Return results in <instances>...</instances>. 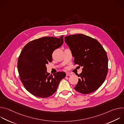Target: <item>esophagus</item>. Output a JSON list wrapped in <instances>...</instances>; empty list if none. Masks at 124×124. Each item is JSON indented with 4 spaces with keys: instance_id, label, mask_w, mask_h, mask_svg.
<instances>
[{
    "instance_id": "esophagus-1",
    "label": "esophagus",
    "mask_w": 124,
    "mask_h": 124,
    "mask_svg": "<svg viewBox=\"0 0 124 124\" xmlns=\"http://www.w3.org/2000/svg\"><path fill=\"white\" fill-rule=\"evenodd\" d=\"M66 74V76H70L73 75L72 73H69V72H67Z\"/></svg>"
}]
</instances>
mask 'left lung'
Returning <instances> with one entry per match:
<instances>
[{
  "instance_id": "left-lung-1",
  "label": "left lung",
  "mask_w": 124,
  "mask_h": 124,
  "mask_svg": "<svg viewBox=\"0 0 124 124\" xmlns=\"http://www.w3.org/2000/svg\"><path fill=\"white\" fill-rule=\"evenodd\" d=\"M65 42L75 57L74 63L83 67L74 89L83 94L94 92L107 76L108 58L106 51L97 40L84 34L67 36Z\"/></svg>"
}]
</instances>
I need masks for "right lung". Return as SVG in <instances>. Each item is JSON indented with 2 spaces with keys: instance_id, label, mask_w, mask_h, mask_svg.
<instances>
[{
  "instance_id": "add662e5",
  "label": "right lung",
  "mask_w": 124,
  "mask_h": 124,
  "mask_svg": "<svg viewBox=\"0 0 124 124\" xmlns=\"http://www.w3.org/2000/svg\"><path fill=\"white\" fill-rule=\"evenodd\" d=\"M63 42V36L59 38L44 37L29 42L22 49L17 70L24 87L33 95L43 98L51 96L65 77L64 72L50 75L46 67V64L52 62L53 52Z\"/></svg>"
}]
</instances>
